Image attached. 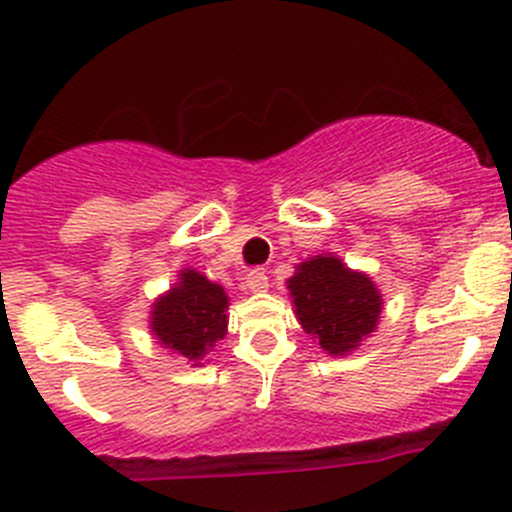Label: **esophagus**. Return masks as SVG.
<instances>
[{
  "mask_svg": "<svg viewBox=\"0 0 512 512\" xmlns=\"http://www.w3.org/2000/svg\"><path fill=\"white\" fill-rule=\"evenodd\" d=\"M245 287L250 289V292H265V289L270 287V277H267L265 270H252L250 275L245 277Z\"/></svg>",
  "mask_w": 512,
  "mask_h": 512,
  "instance_id": "esophagus-1",
  "label": "esophagus"
}]
</instances>
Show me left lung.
<instances>
[{"label":"left lung","instance_id":"obj_1","mask_svg":"<svg viewBox=\"0 0 512 512\" xmlns=\"http://www.w3.org/2000/svg\"><path fill=\"white\" fill-rule=\"evenodd\" d=\"M287 285L299 324L319 339L324 352H352L379 322V289L366 275L344 267L337 257L302 262Z\"/></svg>","mask_w":512,"mask_h":512}]
</instances>
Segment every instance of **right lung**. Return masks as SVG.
I'll return each mask as SVG.
<instances>
[{"instance_id": "1", "label": "right lung", "mask_w": 512, "mask_h": 512, "mask_svg": "<svg viewBox=\"0 0 512 512\" xmlns=\"http://www.w3.org/2000/svg\"><path fill=\"white\" fill-rule=\"evenodd\" d=\"M225 309L223 287L205 280L200 272L185 270L178 287L170 289L153 307L151 329L160 344L188 356L190 361H200L218 339L225 337Z\"/></svg>"}]
</instances>
